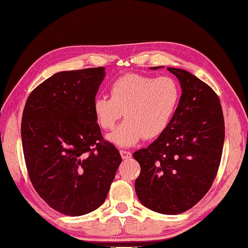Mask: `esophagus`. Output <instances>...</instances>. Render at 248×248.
<instances>
[{
  "label": "esophagus",
  "mask_w": 248,
  "mask_h": 248,
  "mask_svg": "<svg viewBox=\"0 0 248 248\" xmlns=\"http://www.w3.org/2000/svg\"><path fill=\"white\" fill-rule=\"evenodd\" d=\"M120 153H121V156H122L123 160H128V158H130V157H132V155H133L132 152L126 151V150H121Z\"/></svg>",
  "instance_id": "34e87169"
}]
</instances>
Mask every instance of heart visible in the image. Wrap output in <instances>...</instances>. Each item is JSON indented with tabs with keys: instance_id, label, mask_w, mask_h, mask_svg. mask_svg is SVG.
Returning a JSON list of instances; mask_svg holds the SVG:
<instances>
[{
	"instance_id": "1",
	"label": "heart",
	"mask_w": 248,
	"mask_h": 248,
	"mask_svg": "<svg viewBox=\"0 0 248 248\" xmlns=\"http://www.w3.org/2000/svg\"><path fill=\"white\" fill-rule=\"evenodd\" d=\"M109 95L97 97L93 111L104 130L113 129L124 115V122L108 136L121 147L134 146L142 138L160 137L170 124L180 99L179 87L171 78L138 73L116 78Z\"/></svg>"
}]
</instances>
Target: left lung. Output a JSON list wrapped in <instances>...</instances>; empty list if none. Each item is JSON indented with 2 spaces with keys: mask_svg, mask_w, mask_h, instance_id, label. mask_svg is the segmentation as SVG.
Wrapping results in <instances>:
<instances>
[{
  "mask_svg": "<svg viewBox=\"0 0 248 248\" xmlns=\"http://www.w3.org/2000/svg\"><path fill=\"white\" fill-rule=\"evenodd\" d=\"M167 70L178 78L182 94L165 132L134 153L140 165L135 190L146 207L177 215L193 207L211 189L221 161L225 120L211 86L186 70Z\"/></svg>",
  "mask_w": 248,
  "mask_h": 248,
  "instance_id": "1",
  "label": "left lung"
}]
</instances>
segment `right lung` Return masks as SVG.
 Masks as SVG:
<instances>
[{
  "instance_id": "1",
  "label": "right lung",
  "mask_w": 248,
  "mask_h": 248,
  "mask_svg": "<svg viewBox=\"0 0 248 248\" xmlns=\"http://www.w3.org/2000/svg\"><path fill=\"white\" fill-rule=\"evenodd\" d=\"M104 78V67L58 72L31 92L23 109L28 176L48 206L67 216L101 206L122 162L93 111Z\"/></svg>"
}]
</instances>
